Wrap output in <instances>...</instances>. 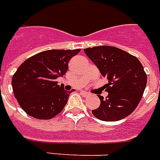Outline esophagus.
<instances>
[{"label":"esophagus","mask_w":160,"mask_h":160,"mask_svg":"<svg viewBox=\"0 0 160 160\" xmlns=\"http://www.w3.org/2000/svg\"><path fill=\"white\" fill-rule=\"evenodd\" d=\"M81 94H82V95L83 97H88V96H90V94L88 93V92H86V91H82Z\"/></svg>","instance_id":"34e87169"}]
</instances>
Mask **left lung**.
Masks as SVG:
<instances>
[{"label":"left lung","instance_id":"8db88e82","mask_svg":"<svg viewBox=\"0 0 160 160\" xmlns=\"http://www.w3.org/2000/svg\"><path fill=\"white\" fill-rule=\"evenodd\" d=\"M108 83L106 98L98 95L100 105L92 110L96 118L104 121L124 119L135 110L142 97L147 77L137 57L112 46L84 49Z\"/></svg>","mask_w":160,"mask_h":160}]
</instances>
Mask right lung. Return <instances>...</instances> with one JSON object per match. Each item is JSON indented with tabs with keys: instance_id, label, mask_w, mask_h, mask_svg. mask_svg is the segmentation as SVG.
Segmentation results:
<instances>
[{
	"instance_id": "right-lung-1",
	"label": "right lung",
	"mask_w": 160,
	"mask_h": 160,
	"mask_svg": "<svg viewBox=\"0 0 160 160\" xmlns=\"http://www.w3.org/2000/svg\"><path fill=\"white\" fill-rule=\"evenodd\" d=\"M81 49H52L41 52L26 60L13 74L12 87L15 98L27 114L48 120L59 114L71 92L58 85L57 78L65 75L69 60Z\"/></svg>"
}]
</instances>
